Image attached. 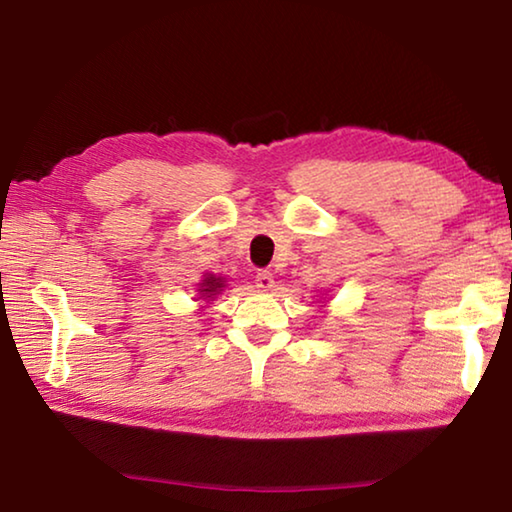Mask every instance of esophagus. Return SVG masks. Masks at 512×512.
<instances>
[{
    "instance_id": "obj_1",
    "label": "esophagus",
    "mask_w": 512,
    "mask_h": 512,
    "mask_svg": "<svg viewBox=\"0 0 512 512\" xmlns=\"http://www.w3.org/2000/svg\"><path fill=\"white\" fill-rule=\"evenodd\" d=\"M255 284H257V289H262V291H271V289L275 287L273 273H271V271H257V275H255Z\"/></svg>"
}]
</instances>
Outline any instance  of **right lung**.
Instances as JSON below:
<instances>
[{
  "mask_svg": "<svg viewBox=\"0 0 512 512\" xmlns=\"http://www.w3.org/2000/svg\"><path fill=\"white\" fill-rule=\"evenodd\" d=\"M198 291H201L203 298H212L219 291H223V280H221V277H216V275H205V280L201 282V289H198Z\"/></svg>",
  "mask_w": 512,
  "mask_h": 512,
  "instance_id": "right-lung-1",
  "label": "right lung"
}]
</instances>
